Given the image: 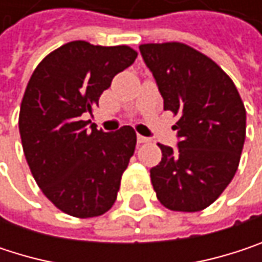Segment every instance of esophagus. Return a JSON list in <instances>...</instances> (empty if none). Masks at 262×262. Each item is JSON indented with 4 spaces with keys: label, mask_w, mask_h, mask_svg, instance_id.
I'll use <instances>...</instances> for the list:
<instances>
[{
    "label": "esophagus",
    "mask_w": 262,
    "mask_h": 262,
    "mask_svg": "<svg viewBox=\"0 0 262 262\" xmlns=\"http://www.w3.org/2000/svg\"><path fill=\"white\" fill-rule=\"evenodd\" d=\"M138 144H145V142H148L150 139L148 138H145V136H142V135H138Z\"/></svg>",
    "instance_id": "34e87169"
}]
</instances>
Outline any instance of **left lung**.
Masks as SVG:
<instances>
[{"label":"left lung","instance_id":"8db88e82","mask_svg":"<svg viewBox=\"0 0 262 262\" xmlns=\"http://www.w3.org/2000/svg\"><path fill=\"white\" fill-rule=\"evenodd\" d=\"M139 51L164 98L179 117L178 148L158 144L150 170L158 200L171 211L197 212L234 179L246 138V109L231 77L208 56L181 43H142Z\"/></svg>","mask_w":262,"mask_h":262}]
</instances>
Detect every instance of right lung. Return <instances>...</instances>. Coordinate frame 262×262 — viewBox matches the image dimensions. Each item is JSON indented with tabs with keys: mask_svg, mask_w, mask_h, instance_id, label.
Listing matches in <instances>:
<instances>
[{
	"mask_svg": "<svg viewBox=\"0 0 262 262\" xmlns=\"http://www.w3.org/2000/svg\"><path fill=\"white\" fill-rule=\"evenodd\" d=\"M136 56L127 45L73 40L45 56L27 84L19 111L27 164L47 199L68 215L97 217L117 200L136 133L130 126L97 130L83 117Z\"/></svg>",
	"mask_w": 262,
	"mask_h": 262,
	"instance_id": "right-lung-1",
	"label": "right lung"
}]
</instances>
